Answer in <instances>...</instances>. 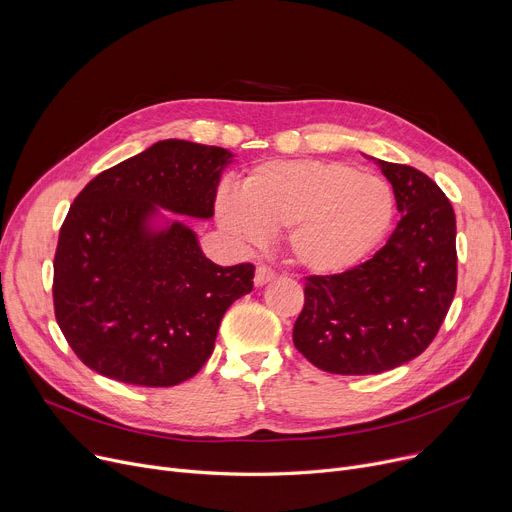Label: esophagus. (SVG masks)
<instances>
[{"label": "esophagus", "mask_w": 512, "mask_h": 512, "mask_svg": "<svg viewBox=\"0 0 512 512\" xmlns=\"http://www.w3.org/2000/svg\"><path fill=\"white\" fill-rule=\"evenodd\" d=\"M274 278H276V272L272 270V267L257 265V270H255V286H263V284H267V282L274 280Z\"/></svg>", "instance_id": "34e87169"}]
</instances>
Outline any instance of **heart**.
<instances>
[{"label":"heart","mask_w":512,"mask_h":512,"mask_svg":"<svg viewBox=\"0 0 512 512\" xmlns=\"http://www.w3.org/2000/svg\"><path fill=\"white\" fill-rule=\"evenodd\" d=\"M394 211L390 186L342 161L294 159L257 168L240 197L215 205L220 226L255 245L286 232L292 261L315 274H336L361 261L386 234Z\"/></svg>","instance_id":"1"}]
</instances>
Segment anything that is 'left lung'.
I'll return each mask as SVG.
<instances>
[{
  "instance_id": "left-lung-1",
  "label": "left lung",
  "mask_w": 512,
  "mask_h": 512,
  "mask_svg": "<svg viewBox=\"0 0 512 512\" xmlns=\"http://www.w3.org/2000/svg\"><path fill=\"white\" fill-rule=\"evenodd\" d=\"M400 220L371 259L342 274L307 276L292 342L315 367L371 375L419 357L456 292V218L423 172L378 159Z\"/></svg>"
}]
</instances>
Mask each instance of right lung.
Wrapping results in <instances>:
<instances>
[{
	"label": "right lung",
	"instance_id": "obj_1",
	"mask_svg": "<svg viewBox=\"0 0 512 512\" xmlns=\"http://www.w3.org/2000/svg\"><path fill=\"white\" fill-rule=\"evenodd\" d=\"M232 153L159 141L78 193L53 257V311L74 355L105 378L147 388L186 382L213 353L226 309L253 290V263L222 267L155 205L211 218Z\"/></svg>",
	"mask_w": 512,
	"mask_h": 512
}]
</instances>
